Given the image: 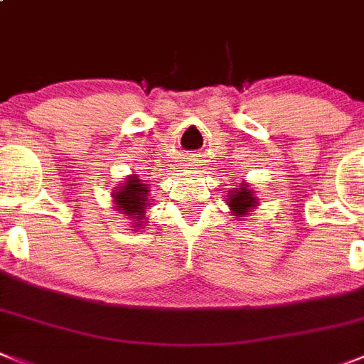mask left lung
I'll list each match as a JSON object with an SVG mask.
<instances>
[{"mask_svg":"<svg viewBox=\"0 0 364 364\" xmlns=\"http://www.w3.org/2000/svg\"><path fill=\"white\" fill-rule=\"evenodd\" d=\"M228 203L235 215L242 216V215H248V210L252 209V207H255L257 200L253 198L252 188H248L246 185H242L239 191H229Z\"/></svg>","mask_w":364,"mask_h":364,"instance_id":"left-lung-1","label":"left lung"}]
</instances>
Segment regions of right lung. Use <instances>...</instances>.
Masks as SVG:
<instances>
[{"instance_id":"obj_1","label":"right lung","mask_w":364,"mask_h":364,"mask_svg":"<svg viewBox=\"0 0 364 364\" xmlns=\"http://www.w3.org/2000/svg\"><path fill=\"white\" fill-rule=\"evenodd\" d=\"M148 187L140 183L139 177H129L127 183L118 187V192H114L112 198L122 215L139 220L136 224H142V216L148 209Z\"/></svg>"}]
</instances>
